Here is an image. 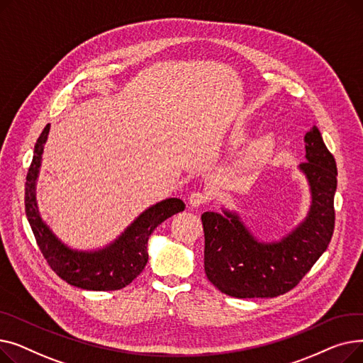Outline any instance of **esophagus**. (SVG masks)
Segmentation results:
<instances>
[{
    "label": "esophagus",
    "mask_w": 363,
    "mask_h": 363,
    "mask_svg": "<svg viewBox=\"0 0 363 363\" xmlns=\"http://www.w3.org/2000/svg\"><path fill=\"white\" fill-rule=\"evenodd\" d=\"M207 200H208L207 196L204 193H200V191H194L188 199L189 206H191V207H199V206L207 203Z\"/></svg>",
    "instance_id": "1"
}]
</instances>
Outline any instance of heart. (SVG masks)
Instances as JSON below:
<instances>
[{"label":"heart","mask_w":363,"mask_h":363,"mask_svg":"<svg viewBox=\"0 0 363 363\" xmlns=\"http://www.w3.org/2000/svg\"><path fill=\"white\" fill-rule=\"evenodd\" d=\"M244 137V129H238L234 133V141H240ZM275 145V137L274 133H262L257 138H255L249 147L245 148L242 155V163L245 166H256L262 163L266 157L271 155Z\"/></svg>","instance_id":"1"}]
</instances>
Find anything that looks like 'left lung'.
Returning a JSON list of instances; mask_svg holds the SVG:
<instances>
[{
    "mask_svg": "<svg viewBox=\"0 0 363 363\" xmlns=\"http://www.w3.org/2000/svg\"><path fill=\"white\" fill-rule=\"evenodd\" d=\"M306 162L298 164L311 189L309 212L279 241L257 240L237 212H204V271L231 297H277L290 291L327 250L335 223L337 164L312 126L304 135Z\"/></svg>",
    "mask_w": 363,
    "mask_h": 363,
    "instance_id": "1",
    "label": "left lung"
}]
</instances>
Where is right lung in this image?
Returning <instances> with one entry per match:
<instances>
[{"label":"right lung","mask_w":363,"mask_h":363,"mask_svg":"<svg viewBox=\"0 0 363 363\" xmlns=\"http://www.w3.org/2000/svg\"><path fill=\"white\" fill-rule=\"evenodd\" d=\"M50 123L33 148V159L25 184V211L38 247L51 269L67 284L82 290L114 291L135 279L148 262L147 244L156 228L167 218L182 212L181 199H166L148 208L116 238L99 250L70 249L41 219L36 204V179L40 175Z\"/></svg>","instance_id":"right-lung-1"}]
</instances>
